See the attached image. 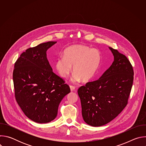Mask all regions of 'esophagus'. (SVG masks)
Instances as JSON below:
<instances>
[{
  "label": "esophagus",
  "mask_w": 146,
  "mask_h": 146,
  "mask_svg": "<svg viewBox=\"0 0 146 146\" xmlns=\"http://www.w3.org/2000/svg\"><path fill=\"white\" fill-rule=\"evenodd\" d=\"M70 91H71L72 92L75 91L76 88H75L74 86H70Z\"/></svg>",
  "instance_id": "obj_1"
}]
</instances>
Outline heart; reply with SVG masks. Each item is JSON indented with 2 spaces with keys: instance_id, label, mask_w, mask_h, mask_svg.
<instances>
[{
  "instance_id": "heart-1",
  "label": "heart",
  "mask_w": 146,
  "mask_h": 146,
  "mask_svg": "<svg viewBox=\"0 0 146 146\" xmlns=\"http://www.w3.org/2000/svg\"><path fill=\"white\" fill-rule=\"evenodd\" d=\"M101 55L95 48L83 45H74L67 48L64 56L60 55L56 60L55 66L59 75L66 78L72 71L74 73L72 81L78 82L90 80L95 74L100 62Z\"/></svg>"
}]
</instances>
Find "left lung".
I'll return each instance as SVG.
<instances>
[{
    "mask_svg": "<svg viewBox=\"0 0 146 146\" xmlns=\"http://www.w3.org/2000/svg\"><path fill=\"white\" fill-rule=\"evenodd\" d=\"M114 60L98 80L80 87L82 115L90 125L100 127L114 119L126 107L132 90L134 72L125 55L109 47Z\"/></svg>",
    "mask_w": 146,
    "mask_h": 146,
    "instance_id": "1",
    "label": "left lung"
}]
</instances>
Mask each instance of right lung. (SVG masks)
I'll use <instances>...</instances> for the list:
<instances>
[{"label": "right lung", "instance_id": "right-lung-1", "mask_svg": "<svg viewBox=\"0 0 146 146\" xmlns=\"http://www.w3.org/2000/svg\"><path fill=\"white\" fill-rule=\"evenodd\" d=\"M56 41L27 49L16 60L13 73L14 94L25 115L37 123L54 120L60 101L70 92L64 79L55 74L47 50Z\"/></svg>", "mask_w": 146, "mask_h": 146}]
</instances>
